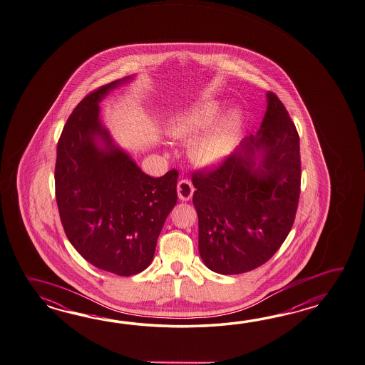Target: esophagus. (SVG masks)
I'll use <instances>...</instances> for the list:
<instances>
[{
  "label": "esophagus",
  "mask_w": 365,
  "mask_h": 365,
  "mask_svg": "<svg viewBox=\"0 0 365 365\" xmlns=\"http://www.w3.org/2000/svg\"><path fill=\"white\" fill-rule=\"evenodd\" d=\"M177 190H178L179 199L183 200V202L190 200L191 196L194 194V186H192V183H191L188 179L179 180Z\"/></svg>",
  "instance_id": "obj_1"
}]
</instances>
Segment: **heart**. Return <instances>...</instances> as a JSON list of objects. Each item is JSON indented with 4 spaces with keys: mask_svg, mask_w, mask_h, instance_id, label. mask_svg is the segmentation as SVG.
<instances>
[{
    "mask_svg": "<svg viewBox=\"0 0 365 365\" xmlns=\"http://www.w3.org/2000/svg\"><path fill=\"white\" fill-rule=\"evenodd\" d=\"M219 111L217 102L196 106L174 120L170 128L171 135L178 138H190L211 125L217 118ZM241 113L233 110L216 127L196 138L190 149L191 158L195 163L200 166L219 163L232 149L233 140L241 125Z\"/></svg>",
    "mask_w": 365,
    "mask_h": 365,
    "instance_id": "b5f03b06",
    "label": "heart"
}]
</instances>
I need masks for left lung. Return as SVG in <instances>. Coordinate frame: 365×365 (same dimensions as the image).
Instances as JSON below:
<instances>
[{
    "label": "left lung",
    "instance_id": "8db88e82",
    "mask_svg": "<svg viewBox=\"0 0 365 365\" xmlns=\"http://www.w3.org/2000/svg\"><path fill=\"white\" fill-rule=\"evenodd\" d=\"M199 252L221 275L252 271L272 258L294 222L300 197V138L272 91L257 135L213 168L192 173Z\"/></svg>",
    "mask_w": 365,
    "mask_h": 365
}]
</instances>
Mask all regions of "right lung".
Wrapping results in <instances>:
<instances>
[{"mask_svg":"<svg viewBox=\"0 0 365 365\" xmlns=\"http://www.w3.org/2000/svg\"><path fill=\"white\" fill-rule=\"evenodd\" d=\"M130 78L103 85L77 105L58 138L55 166L57 208L69 242L93 266L119 276L150 264L178 199V171L149 177L99 122L98 103ZM98 137L105 148L96 145Z\"/></svg>","mask_w":365,"mask_h":365,"instance_id":"obj_1","label":"right lung"}]
</instances>
